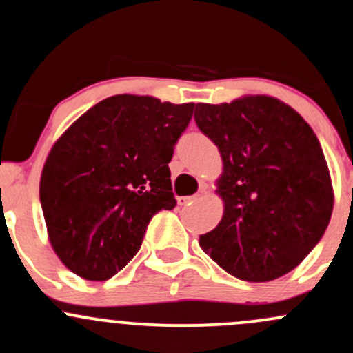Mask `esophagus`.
<instances>
[{"label":"esophagus","mask_w":353,"mask_h":353,"mask_svg":"<svg viewBox=\"0 0 353 353\" xmlns=\"http://www.w3.org/2000/svg\"><path fill=\"white\" fill-rule=\"evenodd\" d=\"M196 199V195H190V196H178V203L180 205H187V203L193 202V200Z\"/></svg>","instance_id":"1"}]
</instances>
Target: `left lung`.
<instances>
[{
    "label": "left lung",
    "instance_id": "obj_1",
    "mask_svg": "<svg viewBox=\"0 0 353 353\" xmlns=\"http://www.w3.org/2000/svg\"><path fill=\"white\" fill-rule=\"evenodd\" d=\"M195 123L221 151L223 217L200 248L249 283L290 272L327 230L333 190L323 150L290 105L266 96L196 104Z\"/></svg>",
    "mask_w": 353,
    "mask_h": 353
}]
</instances>
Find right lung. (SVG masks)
Returning a JSON list of instances; mask_svg holds the SVG:
<instances>
[{
	"instance_id": "add662e5",
	"label": "right lung",
	"mask_w": 353,
	"mask_h": 353,
	"mask_svg": "<svg viewBox=\"0 0 353 353\" xmlns=\"http://www.w3.org/2000/svg\"><path fill=\"white\" fill-rule=\"evenodd\" d=\"M195 104L121 94L79 117L48 154L40 202L52 248L89 281L136 256L148 223L176 207L168 163Z\"/></svg>"
}]
</instances>
